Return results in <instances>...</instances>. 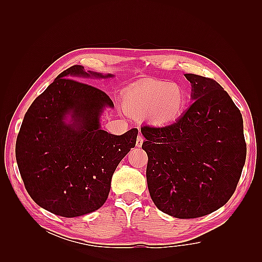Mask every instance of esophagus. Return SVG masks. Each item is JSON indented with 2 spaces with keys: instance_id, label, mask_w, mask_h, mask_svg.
<instances>
[{
  "instance_id": "esophagus-1",
  "label": "esophagus",
  "mask_w": 262,
  "mask_h": 262,
  "mask_svg": "<svg viewBox=\"0 0 262 262\" xmlns=\"http://www.w3.org/2000/svg\"><path fill=\"white\" fill-rule=\"evenodd\" d=\"M143 141H144V138L142 137V134H139L138 138H137V146L141 147L142 144H143Z\"/></svg>"
}]
</instances>
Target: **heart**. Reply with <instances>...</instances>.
Instances as JSON below:
<instances>
[{
  "label": "heart",
  "instance_id": "1",
  "mask_svg": "<svg viewBox=\"0 0 262 262\" xmlns=\"http://www.w3.org/2000/svg\"><path fill=\"white\" fill-rule=\"evenodd\" d=\"M186 105V93L176 83L144 80L124 93V106L134 115L147 114L156 123L175 120Z\"/></svg>",
  "mask_w": 262,
  "mask_h": 262
}]
</instances>
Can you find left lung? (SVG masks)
I'll return each mask as SVG.
<instances>
[{
    "instance_id": "1",
    "label": "left lung",
    "mask_w": 262,
    "mask_h": 262,
    "mask_svg": "<svg viewBox=\"0 0 262 262\" xmlns=\"http://www.w3.org/2000/svg\"><path fill=\"white\" fill-rule=\"evenodd\" d=\"M192 105L175 122L143 125L149 195L162 212L195 219L231 199L246 161L243 117L213 78L185 74Z\"/></svg>"
}]
</instances>
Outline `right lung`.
Segmentation results:
<instances>
[{
  "label": "right lung",
  "instance_id": "add662e5",
  "mask_svg": "<svg viewBox=\"0 0 262 262\" xmlns=\"http://www.w3.org/2000/svg\"><path fill=\"white\" fill-rule=\"evenodd\" d=\"M112 77L73 66L60 73L28 108L16 140V161L28 194L55 215L75 217L107 200L118 164L136 146L138 129L114 136L99 116L114 102L78 77ZM71 113L74 123L64 122Z\"/></svg>",
  "mask_w": 262,
  "mask_h": 262
}]
</instances>
